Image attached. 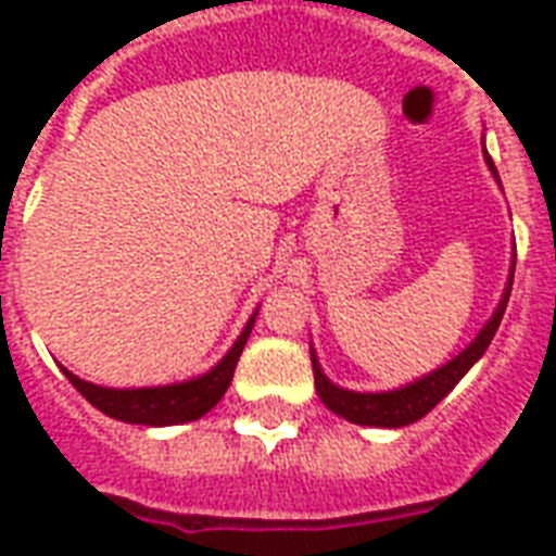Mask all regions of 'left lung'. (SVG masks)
<instances>
[{
	"label": "left lung",
	"instance_id": "left-lung-1",
	"mask_svg": "<svg viewBox=\"0 0 556 556\" xmlns=\"http://www.w3.org/2000/svg\"><path fill=\"white\" fill-rule=\"evenodd\" d=\"M484 159H488V167L498 179L493 159H490L488 153H484ZM514 266L516 261L510 264V278H507L505 295H502V301H498L493 318H490L488 325L481 327L479 337L472 339L470 345L464 348L453 363L441 365L438 371L426 374V377L408 382V386H403V389L377 391V394L339 389V386H333V382L327 380L325 371H321V365H318L316 354H313V377H316V391H318V397H321V403H325L330 412H337L339 417L351 420V424L382 426V429H400V426L415 424V420H420L424 415H429V412H432V408L438 406V403H441V400L455 389V386H458V380H462L464 374L479 363L481 356H484V351H488L490 342H493V337H496L498 321H502V316H505L507 299H510V287H514Z\"/></svg>",
	"mask_w": 556,
	"mask_h": 556
}]
</instances>
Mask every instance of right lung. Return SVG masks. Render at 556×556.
<instances>
[{
	"mask_svg": "<svg viewBox=\"0 0 556 556\" xmlns=\"http://www.w3.org/2000/svg\"><path fill=\"white\" fill-rule=\"evenodd\" d=\"M255 316L249 318L247 327L240 330L238 342L231 345L229 354L223 356L208 374L193 377V380L159 386V389H103V386L80 380L66 368H63V374L94 408H101L103 415L115 417V420L141 426L188 424V420H197L205 412H211L219 403V397L226 394V389L231 386V377H235V368H238L240 354L247 348L249 333H252Z\"/></svg>",
	"mask_w": 556,
	"mask_h": 556,
	"instance_id": "1",
	"label": "right lung"
}]
</instances>
